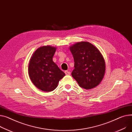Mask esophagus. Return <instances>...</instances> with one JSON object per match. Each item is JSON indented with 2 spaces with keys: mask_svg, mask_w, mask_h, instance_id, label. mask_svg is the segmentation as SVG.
Here are the masks:
<instances>
[{
  "mask_svg": "<svg viewBox=\"0 0 132 132\" xmlns=\"http://www.w3.org/2000/svg\"><path fill=\"white\" fill-rule=\"evenodd\" d=\"M65 73L66 75H69L70 74H71V73H70V72L68 71H65Z\"/></svg>",
  "mask_w": 132,
  "mask_h": 132,
  "instance_id": "obj_1",
  "label": "esophagus"
}]
</instances>
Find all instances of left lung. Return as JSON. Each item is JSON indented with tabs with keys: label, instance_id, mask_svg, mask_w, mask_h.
<instances>
[{
	"label": "left lung",
	"instance_id": "obj_1",
	"mask_svg": "<svg viewBox=\"0 0 132 132\" xmlns=\"http://www.w3.org/2000/svg\"><path fill=\"white\" fill-rule=\"evenodd\" d=\"M74 60L72 76L79 86L90 90L98 86L103 78L106 64L97 48L88 42H77L69 47Z\"/></svg>",
	"mask_w": 132,
	"mask_h": 132
}]
</instances>
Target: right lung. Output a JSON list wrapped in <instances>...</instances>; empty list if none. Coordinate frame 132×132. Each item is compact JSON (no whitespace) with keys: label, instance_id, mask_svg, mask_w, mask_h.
Listing matches in <instances>:
<instances>
[{"label":"right lung","instance_id":"1","mask_svg":"<svg viewBox=\"0 0 132 132\" xmlns=\"http://www.w3.org/2000/svg\"><path fill=\"white\" fill-rule=\"evenodd\" d=\"M56 48L50 46L39 48L29 61L28 73L31 81L39 89L50 92L57 87L65 74L52 60Z\"/></svg>","mask_w":132,"mask_h":132}]
</instances>
